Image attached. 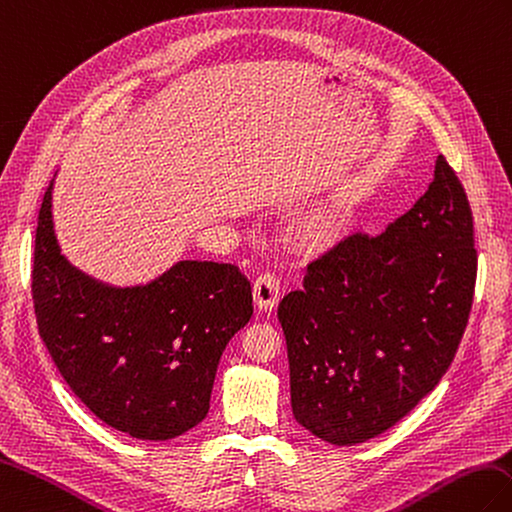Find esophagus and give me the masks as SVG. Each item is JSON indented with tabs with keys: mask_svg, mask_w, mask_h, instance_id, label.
I'll return each instance as SVG.
<instances>
[{
	"mask_svg": "<svg viewBox=\"0 0 512 512\" xmlns=\"http://www.w3.org/2000/svg\"><path fill=\"white\" fill-rule=\"evenodd\" d=\"M254 302L260 311H274L280 300V282L276 276L263 274L254 282Z\"/></svg>",
	"mask_w": 512,
	"mask_h": 512,
	"instance_id": "1",
	"label": "esophagus"
}]
</instances>
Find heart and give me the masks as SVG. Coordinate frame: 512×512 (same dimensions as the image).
Masks as SVG:
<instances>
[{
  "label": "heart",
  "instance_id": "b5f03b06",
  "mask_svg": "<svg viewBox=\"0 0 512 512\" xmlns=\"http://www.w3.org/2000/svg\"><path fill=\"white\" fill-rule=\"evenodd\" d=\"M348 230V217L337 208L306 212L289 227V241L302 254H322L342 241Z\"/></svg>",
  "mask_w": 512,
  "mask_h": 512
}]
</instances>
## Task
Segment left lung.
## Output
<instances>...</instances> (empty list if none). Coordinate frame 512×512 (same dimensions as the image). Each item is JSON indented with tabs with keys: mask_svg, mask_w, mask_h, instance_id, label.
Returning <instances> with one entry per match:
<instances>
[{
	"mask_svg": "<svg viewBox=\"0 0 512 512\" xmlns=\"http://www.w3.org/2000/svg\"><path fill=\"white\" fill-rule=\"evenodd\" d=\"M473 217L442 155L416 206L381 236L355 234L309 265L278 306L291 410L313 436L352 447L436 388L469 320Z\"/></svg>",
	"mask_w": 512,
	"mask_h": 512,
	"instance_id": "obj_1",
	"label": "left lung"
}]
</instances>
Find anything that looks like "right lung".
I'll use <instances>...</instances> for the list:
<instances>
[{"label": "right lung", "instance_id": "add662e5", "mask_svg": "<svg viewBox=\"0 0 512 512\" xmlns=\"http://www.w3.org/2000/svg\"><path fill=\"white\" fill-rule=\"evenodd\" d=\"M54 179L34 238L32 298L43 344L72 392L102 423L140 440H170L210 410L219 359L254 315L241 269L179 260L140 285L85 274L61 252Z\"/></svg>", "mask_w": 512, "mask_h": 512}]
</instances>
